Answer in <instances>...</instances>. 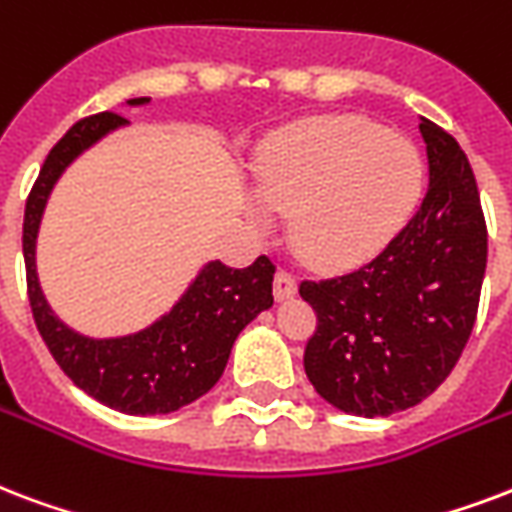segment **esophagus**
<instances>
[{"label": "esophagus", "mask_w": 512, "mask_h": 512, "mask_svg": "<svg viewBox=\"0 0 512 512\" xmlns=\"http://www.w3.org/2000/svg\"><path fill=\"white\" fill-rule=\"evenodd\" d=\"M298 292V284H295V276L287 271H276V279H273V295L276 300H287Z\"/></svg>", "instance_id": "1"}]
</instances>
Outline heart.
I'll return each instance as SVG.
<instances>
[{
    "instance_id": "b5f03b06",
    "label": "heart",
    "mask_w": 512,
    "mask_h": 512,
    "mask_svg": "<svg viewBox=\"0 0 512 512\" xmlns=\"http://www.w3.org/2000/svg\"><path fill=\"white\" fill-rule=\"evenodd\" d=\"M257 195L290 214V241L319 268L378 255L416 212L427 163L419 147L365 117L333 115L287 128L257 161ZM263 220V209L255 212Z\"/></svg>"
}]
</instances>
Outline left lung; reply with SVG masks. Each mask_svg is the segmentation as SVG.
Returning <instances> with one entry per match:
<instances>
[{
  "label": "left lung",
  "instance_id": "obj_1",
  "mask_svg": "<svg viewBox=\"0 0 512 512\" xmlns=\"http://www.w3.org/2000/svg\"><path fill=\"white\" fill-rule=\"evenodd\" d=\"M419 131L429 161L419 212L368 265L300 284L319 319L303 354L308 381L365 419L413 408L446 381L481 300L489 236L473 169L432 120Z\"/></svg>",
  "mask_w": 512,
  "mask_h": 512
}]
</instances>
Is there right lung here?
I'll return each instance as SVG.
<instances>
[{
	"label": "right lung",
	"mask_w": 512,
	"mask_h": 512,
	"mask_svg": "<svg viewBox=\"0 0 512 512\" xmlns=\"http://www.w3.org/2000/svg\"><path fill=\"white\" fill-rule=\"evenodd\" d=\"M128 99V107H142ZM128 126L126 117L101 112L74 123L39 169L23 214V260L29 303L42 341L66 376L93 400L131 416L185 408L206 395L228 365L230 349L252 319L273 306V263L260 255L249 268L206 263L169 314L139 333L88 338L53 314L37 276V233L53 187L88 147Z\"/></svg>",
	"instance_id": "1"
}]
</instances>
